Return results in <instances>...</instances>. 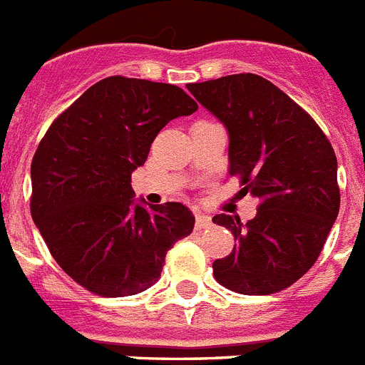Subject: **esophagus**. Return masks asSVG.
<instances>
[{
	"label": "esophagus",
	"mask_w": 365,
	"mask_h": 365,
	"mask_svg": "<svg viewBox=\"0 0 365 365\" xmlns=\"http://www.w3.org/2000/svg\"><path fill=\"white\" fill-rule=\"evenodd\" d=\"M195 224H196V230H205V227L211 226V224H213V222H211V217H207V215L198 213V215H196Z\"/></svg>",
	"instance_id": "esophagus-1"
}]
</instances>
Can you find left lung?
Returning a JSON list of instances; mask_svg holds the SVG:
<instances>
[{
  "label": "left lung",
  "mask_w": 365,
  "mask_h": 365,
  "mask_svg": "<svg viewBox=\"0 0 365 365\" xmlns=\"http://www.w3.org/2000/svg\"><path fill=\"white\" fill-rule=\"evenodd\" d=\"M187 90L226 125L230 174L259 198L246 224L213 217L237 240L213 262L215 279L244 296L284 290L312 268L340 211L334 148L299 104L259 75H227Z\"/></svg>",
  "instance_id": "left-lung-1"
}]
</instances>
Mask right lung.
<instances>
[{
	"instance_id": "add662e5",
	"label": "right lung",
	"mask_w": 365,
	"mask_h": 365,
	"mask_svg": "<svg viewBox=\"0 0 365 365\" xmlns=\"http://www.w3.org/2000/svg\"><path fill=\"white\" fill-rule=\"evenodd\" d=\"M196 110L182 88L115 75L47 128L31 163V215L53 259L91 294L143 292L174 242L191 235L185 205L134 204L132 173L167 123Z\"/></svg>"
}]
</instances>
